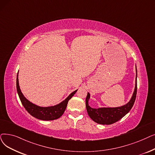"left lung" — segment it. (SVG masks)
<instances>
[{
	"label": "left lung",
	"instance_id": "8db88e82",
	"mask_svg": "<svg viewBox=\"0 0 155 155\" xmlns=\"http://www.w3.org/2000/svg\"><path fill=\"white\" fill-rule=\"evenodd\" d=\"M137 74V69H136ZM137 94V75L135 90L130 101L127 104L118 107H100L96 109L89 106L88 102L90 98V94L87 93L85 100L87 111L90 118L94 122L102 125H110L118 122L126 114L130 111L136 98Z\"/></svg>",
	"mask_w": 155,
	"mask_h": 155
}]
</instances>
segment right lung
<instances>
[{"mask_svg":"<svg viewBox=\"0 0 155 155\" xmlns=\"http://www.w3.org/2000/svg\"><path fill=\"white\" fill-rule=\"evenodd\" d=\"M16 88L19 97L25 110L33 117L42 120H54L61 117L66 108L68 101L77 91L76 90L72 92L68 97L59 104L50 107H40L30 102L23 95L19 86L18 73L16 78Z\"/></svg>","mask_w":155,"mask_h":155,"instance_id":"add662e5","label":"right lung"}]
</instances>
